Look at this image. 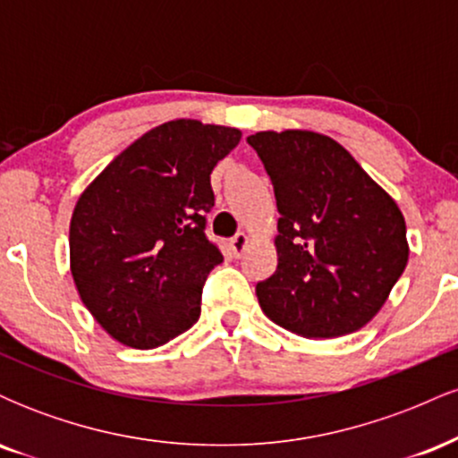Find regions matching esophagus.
I'll return each instance as SVG.
<instances>
[{"mask_svg": "<svg viewBox=\"0 0 458 458\" xmlns=\"http://www.w3.org/2000/svg\"><path fill=\"white\" fill-rule=\"evenodd\" d=\"M247 243H250V236H247L245 233L234 234L233 239H230V251H233V256H236V259H239V256L245 251Z\"/></svg>", "mask_w": 458, "mask_h": 458, "instance_id": "1", "label": "esophagus"}]
</instances>
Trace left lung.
<instances>
[{
    "label": "left lung",
    "instance_id": "1",
    "mask_svg": "<svg viewBox=\"0 0 458 458\" xmlns=\"http://www.w3.org/2000/svg\"><path fill=\"white\" fill-rule=\"evenodd\" d=\"M247 144L271 178L280 213L277 269L256 284L262 312L306 338L361 329L407 267L398 204L327 135L260 131Z\"/></svg>",
    "mask_w": 458,
    "mask_h": 458
}]
</instances>
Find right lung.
Masks as SVG:
<instances>
[{
	"mask_svg": "<svg viewBox=\"0 0 458 458\" xmlns=\"http://www.w3.org/2000/svg\"><path fill=\"white\" fill-rule=\"evenodd\" d=\"M241 131L170 120L135 140L81 193L71 273L83 306L118 343L155 349L199 318L202 286L224 260L204 234L211 172Z\"/></svg>",
	"mask_w": 458,
	"mask_h": 458,
	"instance_id": "obj_1",
	"label": "right lung"
}]
</instances>
